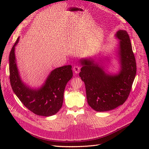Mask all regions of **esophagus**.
Returning a JSON list of instances; mask_svg holds the SVG:
<instances>
[{
	"instance_id": "obj_1",
	"label": "esophagus",
	"mask_w": 149,
	"mask_h": 149,
	"mask_svg": "<svg viewBox=\"0 0 149 149\" xmlns=\"http://www.w3.org/2000/svg\"><path fill=\"white\" fill-rule=\"evenodd\" d=\"M80 66H78V65H75L74 66V68H73V70H74V71L75 72V74H78L79 72H80Z\"/></svg>"
}]
</instances>
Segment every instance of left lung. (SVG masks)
Listing matches in <instances>:
<instances>
[{"mask_svg": "<svg viewBox=\"0 0 149 149\" xmlns=\"http://www.w3.org/2000/svg\"><path fill=\"white\" fill-rule=\"evenodd\" d=\"M115 37L119 40L115 52L120 66L117 73L109 72L108 68L102 65L100 59V62L99 59L96 60V56L79 60L82 66L79 76L85 84L88 104L98 112L122 105L130 93L136 74V60L127 31L118 30Z\"/></svg>", "mask_w": 149, "mask_h": 149, "instance_id": "1", "label": "left lung"}]
</instances>
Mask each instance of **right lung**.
<instances>
[{
  "label": "right lung",
  "instance_id": "add662e5",
  "mask_svg": "<svg viewBox=\"0 0 149 149\" xmlns=\"http://www.w3.org/2000/svg\"><path fill=\"white\" fill-rule=\"evenodd\" d=\"M18 38L9 54V79L13 92L28 109L36 115L50 116L61 108L66 84L71 79V65H65L50 72L44 83L39 88L28 86L22 81L15 57V47Z\"/></svg>",
  "mask_w": 149,
  "mask_h": 149
}]
</instances>
